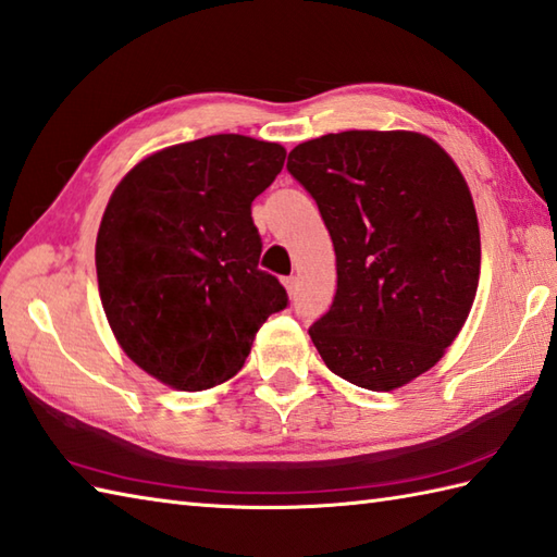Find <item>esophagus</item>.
<instances>
[{
    "mask_svg": "<svg viewBox=\"0 0 557 557\" xmlns=\"http://www.w3.org/2000/svg\"><path fill=\"white\" fill-rule=\"evenodd\" d=\"M282 282H285V287H287V292H289V297H294V294H297V277L289 275V277H285Z\"/></svg>",
    "mask_w": 557,
    "mask_h": 557,
    "instance_id": "1",
    "label": "esophagus"
}]
</instances>
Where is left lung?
Returning a JSON list of instances; mask_svg holds the SVG:
<instances>
[{"instance_id":"8db88e82","label":"left lung","mask_w":557,"mask_h":557,"mask_svg":"<svg viewBox=\"0 0 557 557\" xmlns=\"http://www.w3.org/2000/svg\"><path fill=\"white\" fill-rule=\"evenodd\" d=\"M337 256V292L309 327L325 366L387 393L425 373L476 297L481 236L465 176L429 136L342 132L289 152Z\"/></svg>"}]
</instances>
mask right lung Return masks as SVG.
Instances as JSON below:
<instances>
[{
  "instance_id": "right-lung-1",
  "label": "right lung",
  "mask_w": 557,
  "mask_h": 557,
  "mask_svg": "<svg viewBox=\"0 0 557 557\" xmlns=\"http://www.w3.org/2000/svg\"><path fill=\"white\" fill-rule=\"evenodd\" d=\"M285 156L239 134L206 136L146 158L114 188L96 244L102 309L158 381L188 393L230 381L258 327L287 309V289L258 268L251 218Z\"/></svg>"
}]
</instances>
